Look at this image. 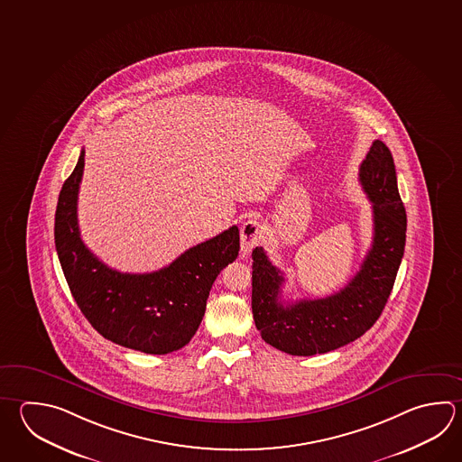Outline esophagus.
I'll use <instances>...</instances> for the list:
<instances>
[{
  "label": "esophagus",
  "instance_id": "obj_1",
  "mask_svg": "<svg viewBox=\"0 0 462 462\" xmlns=\"http://www.w3.org/2000/svg\"><path fill=\"white\" fill-rule=\"evenodd\" d=\"M263 226L258 218L246 220L240 228V242H242V253L248 254L256 245L260 244L263 236Z\"/></svg>",
  "mask_w": 462,
  "mask_h": 462
}]
</instances>
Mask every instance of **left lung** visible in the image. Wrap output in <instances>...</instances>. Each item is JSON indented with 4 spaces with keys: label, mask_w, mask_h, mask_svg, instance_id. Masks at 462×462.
Returning a JSON list of instances; mask_svg holds the SVG:
<instances>
[{
    "label": "left lung",
    "mask_w": 462,
    "mask_h": 462,
    "mask_svg": "<svg viewBox=\"0 0 462 462\" xmlns=\"http://www.w3.org/2000/svg\"><path fill=\"white\" fill-rule=\"evenodd\" d=\"M359 183L373 202L374 236L361 268L338 292L282 304L284 274L262 246L253 250V319L263 340L279 351L294 356L328 353L363 337L383 314L403 256L407 214L391 150L381 140L363 160Z\"/></svg>",
    "instance_id": "1"
}]
</instances>
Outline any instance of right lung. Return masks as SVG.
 Segmentation results:
<instances>
[{"label":"right lung","instance_id":"1","mask_svg":"<svg viewBox=\"0 0 462 462\" xmlns=\"http://www.w3.org/2000/svg\"><path fill=\"white\" fill-rule=\"evenodd\" d=\"M85 150L61 186L55 248L71 296L106 340L147 355H166L191 341L214 281L240 250L238 226L192 246L171 264L145 274L119 273L99 262L79 236L77 202Z\"/></svg>","mask_w":462,"mask_h":462}]
</instances>
